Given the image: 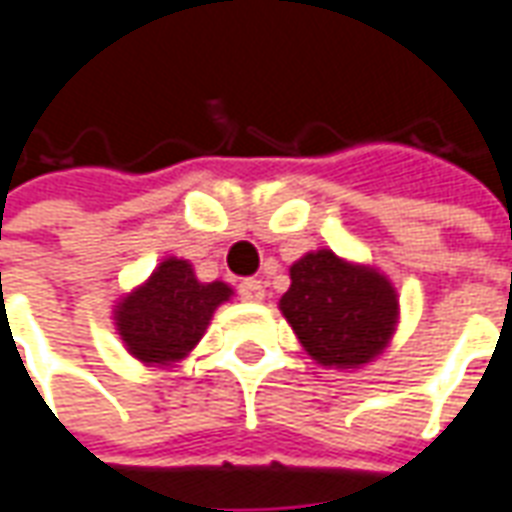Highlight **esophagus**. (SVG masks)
Wrapping results in <instances>:
<instances>
[{
  "label": "esophagus",
  "instance_id": "34e87169",
  "mask_svg": "<svg viewBox=\"0 0 512 512\" xmlns=\"http://www.w3.org/2000/svg\"><path fill=\"white\" fill-rule=\"evenodd\" d=\"M239 295H242V301L259 303L264 298V281H259V278H242L239 281Z\"/></svg>",
  "mask_w": 512,
  "mask_h": 512
}]
</instances>
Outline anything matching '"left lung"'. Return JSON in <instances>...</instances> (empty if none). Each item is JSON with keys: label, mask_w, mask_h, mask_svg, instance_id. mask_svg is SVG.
I'll return each mask as SVG.
<instances>
[{"label": "left lung", "mask_w": 512, "mask_h": 512, "mask_svg": "<svg viewBox=\"0 0 512 512\" xmlns=\"http://www.w3.org/2000/svg\"><path fill=\"white\" fill-rule=\"evenodd\" d=\"M290 278L278 306L309 357L357 368L382 354L398 320V295L382 273L315 250L292 264Z\"/></svg>", "instance_id": "obj_1"}]
</instances>
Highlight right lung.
<instances>
[{
  "mask_svg": "<svg viewBox=\"0 0 512 512\" xmlns=\"http://www.w3.org/2000/svg\"><path fill=\"white\" fill-rule=\"evenodd\" d=\"M228 298V284H203L195 278L192 264L172 256L116 306V331L136 359L169 365L200 343L214 309Z\"/></svg>",
  "mask_w": 512,
  "mask_h": 512,
  "instance_id": "1",
  "label": "right lung"
}]
</instances>
